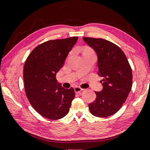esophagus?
Wrapping results in <instances>:
<instances>
[{
  "label": "esophagus",
  "instance_id": "esophagus-1",
  "mask_svg": "<svg viewBox=\"0 0 150 150\" xmlns=\"http://www.w3.org/2000/svg\"><path fill=\"white\" fill-rule=\"evenodd\" d=\"M83 91V89H81V87H76L75 88H74V91H75V93H81V92Z\"/></svg>",
  "mask_w": 150,
  "mask_h": 150
}]
</instances>
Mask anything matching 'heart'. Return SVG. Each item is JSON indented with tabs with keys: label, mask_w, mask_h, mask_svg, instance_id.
<instances>
[{
	"label": "heart",
	"mask_w": 150,
	"mask_h": 150,
	"mask_svg": "<svg viewBox=\"0 0 150 150\" xmlns=\"http://www.w3.org/2000/svg\"><path fill=\"white\" fill-rule=\"evenodd\" d=\"M88 50V51H91V50H89V49H87V50Z\"/></svg>",
	"instance_id": "obj_1"
}]
</instances>
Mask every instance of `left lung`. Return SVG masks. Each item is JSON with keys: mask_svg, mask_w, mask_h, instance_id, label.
I'll use <instances>...</instances> for the list:
<instances>
[{"mask_svg": "<svg viewBox=\"0 0 150 150\" xmlns=\"http://www.w3.org/2000/svg\"><path fill=\"white\" fill-rule=\"evenodd\" d=\"M98 56V74L103 89L95 91L96 99L89 104L91 113L98 117L112 115L126 102L132 85V69L124 52L104 39L83 38Z\"/></svg>", "mask_w": 150, "mask_h": 150, "instance_id": "8db88e82", "label": "left lung"}]
</instances>
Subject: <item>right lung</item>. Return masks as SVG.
I'll list each match as a JSON object with an SVG mask.
<instances>
[{
  "mask_svg": "<svg viewBox=\"0 0 150 150\" xmlns=\"http://www.w3.org/2000/svg\"><path fill=\"white\" fill-rule=\"evenodd\" d=\"M78 39L73 37L41 44L33 50L24 63L26 97L33 108L44 117L59 120L69 112L74 90L62 87L56 74Z\"/></svg>",
  "mask_w": 150,
  "mask_h": 150,
  "instance_id": "right-lung-1",
  "label": "right lung"
}]
</instances>
